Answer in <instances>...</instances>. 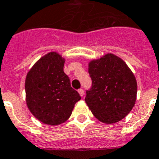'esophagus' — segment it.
<instances>
[{"mask_svg":"<svg viewBox=\"0 0 159 159\" xmlns=\"http://www.w3.org/2000/svg\"><path fill=\"white\" fill-rule=\"evenodd\" d=\"M78 93H79V94H80V95L81 96V97H83V96L84 95V90H83L82 89H79Z\"/></svg>","mask_w":159,"mask_h":159,"instance_id":"1","label":"esophagus"}]
</instances>
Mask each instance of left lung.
I'll list each match as a JSON object with an SVG mask.
<instances>
[{"label": "left lung", "mask_w": 159, "mask_h": 159, "mask_svg": "<svg viewBox=\"0 0 159 159\" xmlns=\"http://www.w3.org/2000/svg\"><path fill=\"white\" fill-rule=\"evenodd\" d=\"M91 89L85 102L93 115L104 124H114L125 118L136 100V77L125 61L113 53H106L89 62Z\"/></svg>", "instance_id": "left-lung-1"}]
</instances>
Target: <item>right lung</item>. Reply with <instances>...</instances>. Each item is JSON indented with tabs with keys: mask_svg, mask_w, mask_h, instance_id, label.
Here are the masks:
<instances>
[{
	"mask_svg": "<svg viewBox=\"0 0 159 159\" xmlns=\"http://www.w3.org/2000/svg\"><path fill=\"white\" fill-rule=\"evenodd\" d=\"M65 58L57 52L40 57L27 72L25 80L26 102L35 118L48 125H59L71 115L80 100L63 71Z\"/></svg>",
	"mask_w": 159,
	"mask_h": 159,
	"instance_id": "obj_1",
	"label": "right lung"
}]
</instances>
